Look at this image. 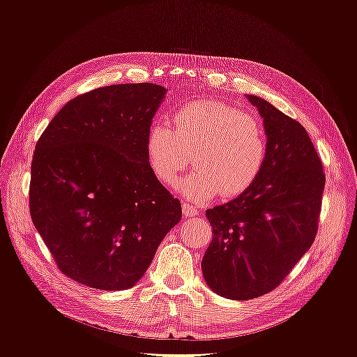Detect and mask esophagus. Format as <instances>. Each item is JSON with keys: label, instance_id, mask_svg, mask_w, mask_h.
<instances>
[{"label": "esophagus", "instance_id": "obj_1", "mask_svg": "<svg viewBox=\"0 0 357 357\" xmlns=\"http://www.w3.org/2000/svg\"><path fill=\"white\" fill-rule=\"evenodd\" d=\"M181 211H183V215H185L186 219L195 218V215H198V210H197L195 205H192V204H189V202H183Z\"/></svg>", "mask_w": 357, "mask_h": 357}]
</instances>
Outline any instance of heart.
I'll list each match as a JSON object with an SVG mask.
<instances>
[{
  "mask_svg": "<svg viewBox=\"0 0 357 357\" xmlns=\"http://www.w3.org/2000/svg\"><path fill=\"white\" fill-rule=\"evenodd\" d=\"M144 146L150 169L165 186L178 183L193 156L198 169L181 183V190L195 201L211 199L219 192L240 195L261 176L268 158L262 122L220 101L180 107L171 128L149 129Z\"/></svg>",
  "mask_w": 357,
  "mask_h": 357,
  "instance_id": "1",
  "label": "heart"
}]
</instances>
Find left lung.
Returning a JSON list of instances; mask_svg holds the SVG:
<instances>
[{
    "label": "left lung",
    "mask_w": 357,
    "mask_h": 357,
    "mask_svg": "<svg viewBox=\"0 0 357 357\" xmlns=\"http://www.w3.org/2000/svg\"><path fill=\"white\" fill-rule=\"evenodd\" d=\"M264 119L268 158L245 192L205 211L213 240L202 257L215 294L247 301L274 290L314 243L325 172L305 128L247 95Z\"/></svg>",
    "instance_id": "left-lung-1"
}]
</instances>
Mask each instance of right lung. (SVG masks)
<instances>
[{
	"label": "right lung",
	"mask_w": 357,
	"mask_h": 357,
	"mask_svg": "<svg viewBox=\"0 0 357 357\" xmlns=\"http://www.w3.org/2000/svg\"><path fill=\"white\" fill-rule=\"evenodd\" d=\"M167 89L112 84L75 96L41 134L29 211L61 271L92 289L125 290L144 275L181 205L146 158Z\"/></svg>",
	"instance_id": "right-lung-1"
}]
</instances>
